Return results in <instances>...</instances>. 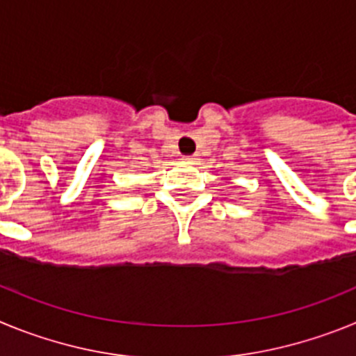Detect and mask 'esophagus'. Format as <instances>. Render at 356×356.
I'll list each match as a JSON object with an SVG mask.
<instances>
[{"instance_id": "1", "label": "esophagus", "mask_w": 356, "mask_h": 356, "mask_svg": "<svg viewBox=\"0 0 356 356\" xmlns=\"http://www.w3.org/2000/svg\"><path fill=\"white\" fill-rule=\"evenodd\" d=\"M185 163H196L197 162V156L196 155H188V156H181Z\"/></svg>"}]
</instances>
